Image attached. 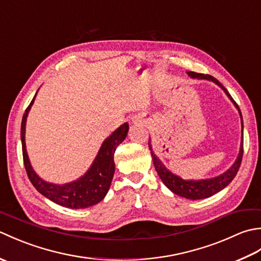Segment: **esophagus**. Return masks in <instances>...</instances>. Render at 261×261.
I'll return each instance as SVG.
<instances>
[{
	"label": "esophagus",
	"instance_id": "obj_1",
	"mask_svg": "<svg viewBox=\"0 0 261 261\" xmlns=\"http://www.w3.org/2000/svg\"><path fill=\"white\" fill-rule=\"evenodd\" d=\"M134 122H135V123H136V122H137V121H136V120H134Z\"/></svg>",
	"mask_w": 261,
	"mask_h": 261
}]
</instances>
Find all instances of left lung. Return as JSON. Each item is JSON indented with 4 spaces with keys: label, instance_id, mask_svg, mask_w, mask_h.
<instances>
[{
    "label": "left lung",
    "instance_id": "1",
    "mask_svg": "<svg viewBox=\"0 0 261 261\" xmlns=\"http://www.w3.org/2000/svg\"><path fill=\"white\" fill-rule=\"evenodd\" d=\"M187 75L191 77V79H195V80H205L208 82H213L219 87H221L223 90V92L226 94V96L230 98V101L234 104V107L237 110L239 111L240 118H241V127H242V137H241V143H240V150L239 154L236 159V162L231 167L224 171L223 174H221L219 176H215L213 178H206V179H182L179 176H177L176 174L171 173L169 169L166 168V166L162 163L157 154L152 151V146H151V140H149V149H150L151 152V157H152V162L154 165V168H156V171L158 173L160 179L163 180L166 187H168L169 190L173 192L174 194L181 197H185L188 199H202V198H206L214 195L220 191H222L223 188L228 186L232 179L234 178L238 170L240 168L241 165V160H242V154H243V121H242V115L240 112V109L238 107V104L233 101V98L231 97L229 92L226 91V88L221 84V83L212 77L211 75H204V74H198V73H194V71H187Z\"/></svg>",
    "mask_w": 261,
    "mask_h": 261
}]
</instances>
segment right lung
Returning <instances> with one entry per match:
<instances>
[{"instance_id": "right-lung-1", "label": "right lung", "mask_w": 261, "mask_h": 261, "mask_svg": "<svg viewBox=\"0 0 261 261\" xmlns=\"http://www.w3.org/2000/svg\"><path fill=\"white\" fill-rule=\"evenodd\" d=\"M37 93L35 97L32 98L29 107L27 108L21 122L22 153H23V163L28 177H29L32 185L36 187V190L54 203L76 210L93 206V205L101 202L110 190L111 181H112L115 170V149L125 139L127 131H129V124L125 122L103 141L91 167L80 178L70 182H66V184H54V182L46 181L33 170L25 147L27 118L33 102H35Z\"/></svg>"}]
</instances>
